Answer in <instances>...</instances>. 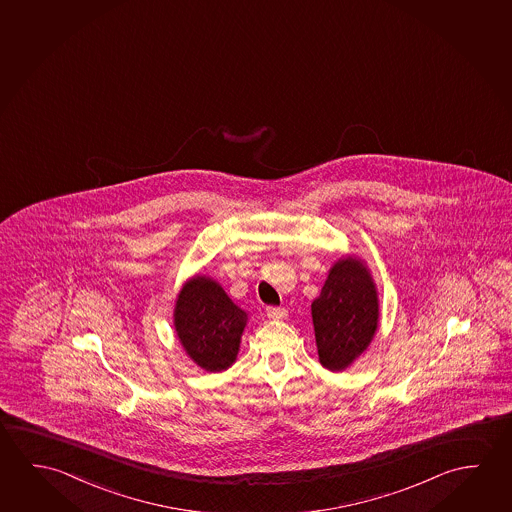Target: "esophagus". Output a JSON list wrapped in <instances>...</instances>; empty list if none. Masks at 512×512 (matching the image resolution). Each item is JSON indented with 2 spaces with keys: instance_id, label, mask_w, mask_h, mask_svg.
<instances>
[{
  "instance_id": "34e87169",
  "label": "esophagus",
  "mask_w": 512,
  "mask_h": 512,
  "mask_svg": "<svg viewBox=\"0 0 512 512\" xmlns=\"http://www.w3.org/2000/svg\"><path fill=\"white\" fill-rule=\"evenodd\" d=\"M268 318L271 319H285L287 318V310L284 307H268Z\"/></svg>"
}]
</instances>
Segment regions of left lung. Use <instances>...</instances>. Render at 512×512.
Listing matches in <instances>:
<instances>
[{
    "instance_id": "8db88e82",
    "label": "left lung",
    "mask_w": 512,
    "mask_h": 512,
    "mask_svg": "<svg viewBox=\"0 0 512 512\" xmlns=\"http://www.w3.org/2000/svg\"><path fill=\"white\" fill-rule=\"evenodd\" d=\"M319 362L330 371L348 368L368 348L378 327V296L361 260H337L312 302Z\"/></svg>"
}]
</instances>
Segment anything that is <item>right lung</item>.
<instances>
[{
  "instance_id": "1",
  "label": "right lung",
  "mask_w": 512,
  "mask_h": 512,
  "mask_svg": "<svg viewBox=\"0 0 512 512\" xmlns=\"http://www.w3.org/2000/svg\"><path fill=\"white\" fill-rule=\"evenodd\" d=\"M248 314L209 277L185 282L175 305L176 336L187 355L210 373L235 362Z\"/></svg>"
}]
</instances>
